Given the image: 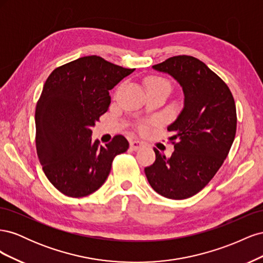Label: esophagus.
Instances as JSON below:
<instances>
[{
  "label": "esophagus",
  "instance_id": "1",
  "mask_svg": "<svg viewBox=\"0 0 263 263\" xmlns=\"http://www.w3.org/2000/svg\"><path fill=\"white\" fill-rule=\"evenodd\" d=\"M142 147H144V144H142V142L139 140H132L130 141V148L135 151L141 149Z\"/></svg>",
  "mask_w": 263,
  "mask_h": 263
}]
</instances>
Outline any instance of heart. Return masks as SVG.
<instances>
[{
	"label": "heart",
	"instance_id": "obj_1",
	"mask_svg": "<svg viewBox=\"0 0 263 263\" xmlns=\"http://www.w3.org/2000/svg\"><path fill=\"white\" fill-rule=\"evenodd\" d=\"M154 84H165L166 86L170 87L168 81H165L164 79H161V78H150L149 80L147 81V85L150 86V85H154Z\"/></svg>",
	"mask_w": 263,
	"mask_h": 263
}]
</instances>
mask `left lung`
<instances>
[{"instance_id":"8db88e82","label":"left lung","mask_w":263,"mask_h":263,"mask_svg":"<svg viewBox=\"0 0 263 263\" xmlns=\"http://www.w3.org/2000/svg\"><path fill=\"white\" fill-rule=\"evenodd\" d=\"M153 68L176 79L184 106L168 126L171 157L154 148L156 161L145 173L157 193L184 200L208 185L228 156L237 128L235 101L227 84L192 55H176Z\"/></svg>"}]
</instances>
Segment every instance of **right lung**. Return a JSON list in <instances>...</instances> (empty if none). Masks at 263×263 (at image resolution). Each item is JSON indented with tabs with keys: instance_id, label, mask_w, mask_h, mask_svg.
Returning a JSON list of instances; mask_svg holds the SVG:
<instances>
[{
	"instance_id": "1",
	"label": "right lung",
	"mask_w": 263,
	"mask_h": 263,
	"mask_svg": "<svg viewBox=\"0 0 263 263\" xmlns=\"http://www.w3.org/2000/svg\"><path fill=\"white\" fill-rule=\"evenodd\" d=\"M98 55L55 68L47 79L36 112V149L47 179L62 194L83 197L107 179L114 158L128 141L117 135L105 146L91 127L107 112L109 90L134 72Z\"/></svg>"
}]
</instances>
